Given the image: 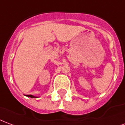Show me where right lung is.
<instances>
[{
    "label": "right lung",
    "mask_w": 125,
    "mask_h": 125,
    "mask_svg": "<svg viewBox=\"0 0 125 125\" xmlns=\"http://www.w3.org/2000/svg\"><path fill=\"white\" fill-rule=\"evenodd\" d=\"M29 96H30V97H31V98H35V96H32V95H29Z\"/></svg>",
    "instance_id": "add662e5"
}]
</instances>
